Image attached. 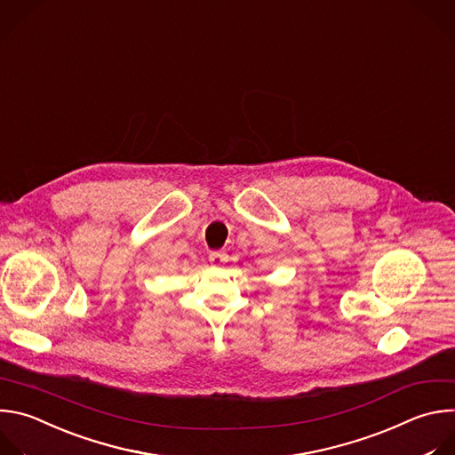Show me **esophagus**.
I'll return each mask as SVG.
<instances>
[{
  "label": "esophagus",
  "instance_id": "34e87169",
  "mask_svg": "<svg viewBox=\"0 0 455 455\" xmlns=\"http://www.w3.org/2000/svg\"><path fill=\"white\" fill-rule=\"evenodd\" d=\"M210 261L213 267H220L228 261V254L224 251H212L210 252Z\"/></svg>",
  "mask_w": 455,
  "mask_h": 455
}]
</instances>
